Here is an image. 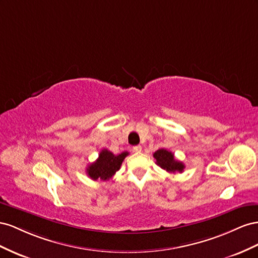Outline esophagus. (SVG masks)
Masks as SVG:
<instances>
[{
	"instance_id": "esophagus-1",
	"label": "esophagus",
	"mask_w": 258,
	"mask_h": 258,
	"mask_svg": "<svg viewBox=\"0 0 258 258\" xmlns=\"http://www.w3.org/2000/svg\"><path fill=\"white\" fill-rule=\"evenodd\" d=\"M143 150V148H142V146H135V147H133V151L134 152H137V153H139Z\"/></svg>"
}]
</instances>
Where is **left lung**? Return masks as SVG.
Wrapping results in <instances>:
<instances>
[{
	"instance_id": "8db88e82",
	"label": "left lung",
	"mask_w": 258,
	"mask_h": 258,
	"mask_svg": "<svg viewBox=\"0 0 258 258\" xmlns=\"http://www.w3.org/2000/svg\"><path fill=\"white\" fill-rule=\"evenodd\" d=\"M157 164L168 173H181L185 168L182 162L174 158V153L166 149H159L153 153Z\"/></svg>"
}]
</instances>
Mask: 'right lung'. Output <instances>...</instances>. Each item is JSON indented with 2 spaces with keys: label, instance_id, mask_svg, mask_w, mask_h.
Here are the masks:
<instances>
[{
  "label": "right lung",
  "instance_id": "obj_1",
  "mask_svg": "<svg viewBox=\"0 0 258 258\" xmlns=\"http://www.w3.org/2000/svg\"><path fill=\"white\" fill-rule=\"evenodd\" d=\"M128 156L127 151H124L120 154H113L107 149L101 150L98 159L94 163L88 165L86 168L87 175L93 180H108L120 170L123 160Z\"/></svg>",
  "mask_w": 258,
  "mask_h": 258
}]
</instances>
